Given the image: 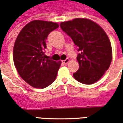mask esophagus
<instances>
[{"label":"esophagus","mask_w":123,"mask_h":123,"mask_svg":"<svg viewBox=\"0 0 123 123\" xmlns=\"http://www.w3.org/2000/svg\"><path fill=\"white\" fill-rule=\"evenodd\" d=\"M69 62H70V59H66L64 60V61H62V62L64 63V64H68Z\"/></svg>","instance_id":"34e87169"}]
</instances>
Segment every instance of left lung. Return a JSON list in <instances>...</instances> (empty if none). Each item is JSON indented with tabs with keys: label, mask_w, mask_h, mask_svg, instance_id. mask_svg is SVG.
Returning <instances> with one entry per match:
<instances>
[{
	"label": "left lung",
	"mask_w": 123,
	"mask_h": 123,
	"mask_svg": "<svg viewBox=\"0 0 123 123\" xmlns=\"http://www.w3.org/2000/svg\"><path fill=\"white\" fill-rule=\"evenodd\" d=\"M60 26L80 52L77 57L79 68L73 74L74 78L84 84L98 81L108 70L112 59L111 42L106 33L87 18L62 22Z\"/></svg>",
	"instance_id": "left-lung-1"
}]
</instances>
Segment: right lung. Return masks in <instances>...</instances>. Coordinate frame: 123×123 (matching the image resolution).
Listing matches in <instances>:
<instances>
[{
	"label": "right lung",
	"instance_id": "add662e5",
	"mask_svg": "<svg viewBox=\"0 0 123 123\" xmlns=\"http://www.w3.org/2000/svg\"><path fill=\"white\" fill-rule=\"evenodd\" d=\"M58 27L56 22L36 20L26 25L17 37L14 65L21 78L32 87L44 88L56 79L61 62L47 58L44 50L49 34Z\"/></svg>",
	"mask_w": 123,
	"mask_h": 123
}]
</instances>
